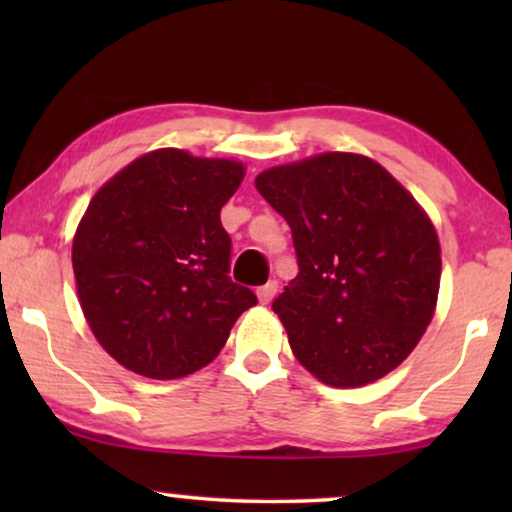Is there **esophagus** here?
Segmentation results:
<instances>
[{"instance_id":"obj_1","label":"esophagus","mask_w":512,"mask_h":512,"mask_svg":"<svg viewBox=\"0 0 512 512\" xmlns=\"http://www.w3.org/2000/svg\"><path fill=\"white\" fill-rule=\"evenodd\" d=\"M277 289H279V284H277V282H268L265 286H261V289H258V300H261L263 305H268L270 300L275 298Z\"/></svg>"}]
</instances>
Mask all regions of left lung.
Segmentation results:
<instances>
[{
  "mask_svg": "<svg viewBox=\"0 0 512 512\" xmlns=\"http://www.w3.org/2000/svg\"><path fill=\"white\" fill-rule=\"evenodd\" d=\"M256 188L291 228L298 275L272 303L296 359L331 387L391 373L431 324L436 228L417 200L359 153L277 165Z\"/></svg>",
  "mask_w": 512,
  "mask_h": 512,
  "instance_id": "obj_1",
  "label": "left lung"
}]
</instances>
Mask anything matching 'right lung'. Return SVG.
I'll list each match as a JSON object with an SVG mask.
<instances>
[{"label":"right lung","mask_w":512,"mask_h":512,"mask_svg":"<svg viewBox=\"0 0 512 512\" xmlns=\"http://www.w3.org/2000/svg\"><path fill=\"white\" fill-rule=\"evenodd\" d=\"M244 165L158 149L111 177L72 244L81 310L109 356L132 373L177 380L216 359L258 300L230 272L221 207Z\"/></svg>","instance_id":"add662e5"}]
</instances>
